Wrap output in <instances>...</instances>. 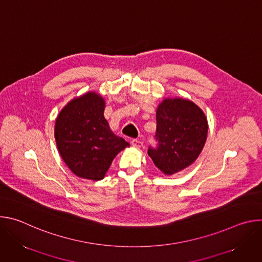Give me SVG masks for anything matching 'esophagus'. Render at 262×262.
<instances>
[{"label": "esophagus", "instance_id": "obj_1", "mask_svg": "<svg viewBox=\"0 0 262 262\" xmlns=\"http://www.w3.org/2000/svg\"><path fill=\"white\" fill-rule=\"evenodd\" d=\"M132 145H133L134 147H136V148H140V147H142L143 142H142V141H140V140L134 139V140H132Z\"/></svg>", "mask_w": 262, "mask_h": 262}]
</instances>
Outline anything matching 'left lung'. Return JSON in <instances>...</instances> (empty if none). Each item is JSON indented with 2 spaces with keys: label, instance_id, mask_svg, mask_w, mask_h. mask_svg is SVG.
Returning a JSON list of instances; mask_svg holds the SVG:
<instances>
[{
  "label": "left lung",
  "instance_id": "1",
  "mask_svg": "<svg viewBox=\"0 0 262 262\" xmlns=\"http://www.w3.org/2000/svg\"><path fill=\"white\" fill-rule=\"evenodd\" d=\"M207 129L205 115L194 102L165 99L157 111V146H149L148 156L164 174L179 172L199 157Z\"/></svg>",
  "mask_w": 262,
  "mask_h": 262
}]
</instances>
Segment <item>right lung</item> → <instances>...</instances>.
I'll use <instances>...</instances> for the list:
<instances>
[{
    "mask_svg": "<svg viewBox=\"0 0 262 262\" xmlns=\"http://www.w3.org/2000/svg\"><path fill=\"white\" fill-rule=\"evenodd\" d=\"M104 100L88 92L70 101L56 120L55 138L68 168L79 177L100 180L112 161L129 144L110 129Z\"/></svg>",
    "mask_w": 262,
    "mask_h": 262,
    "instance_id": "right-lung-1",
    "label": "right lung"
}]
</instances>
